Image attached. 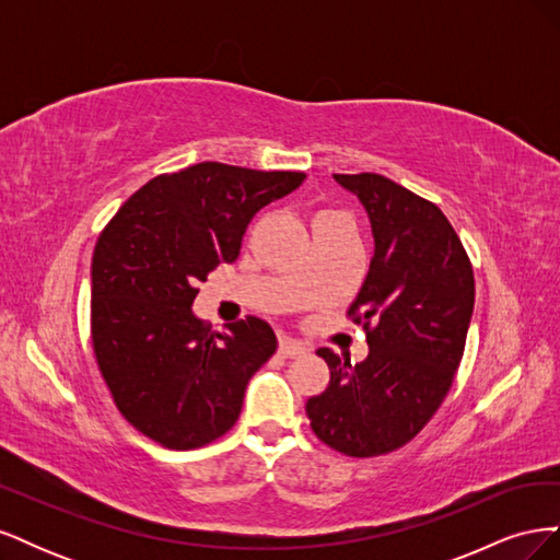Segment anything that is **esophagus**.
<instances>
[{"instance_id":"1","label":"esophagus","mask_w":560,"mask_h":560,"mask_svg":"<svg viewBox=\"0 0 560 560\" xmlns=\"http://www.w3.org/2000/svg\"><path fill=\"white\" fill-rule=\"evenodd\" d=\"M306 352L308 348L301 341H294V338H282L280 341V354H284V358H299V354H306Z\"/></svg>"}]
</instances>
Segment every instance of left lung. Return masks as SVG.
Masks as SVG:
<instances>
[{
    "mask_svg": "<svg viewBox=\"0 0 560 560\" xmlns=\"http://www.w3.org/2000/svg\"><path fill=\"white\" fill-rule=\"evenodd\" d=\"M360 198L374 259L348 315L366 329L364 362L329 348V385L306 401L319 442L350 457L397 451L428 425L460 366L474 311L467 252L434 202L376 173L334 175Z\"/></svg>",
    "mask_w": 560,
    "mask_h": 560,
    "instance_id": "8db88e82",
    "label": "left lung"
}]
</instances>
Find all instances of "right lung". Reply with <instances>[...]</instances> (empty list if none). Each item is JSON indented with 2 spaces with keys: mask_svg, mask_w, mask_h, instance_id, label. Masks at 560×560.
I'll return each instance as SVG.
<instances>
[{
  "mask_svg": "<svg viewBox=\"0 0 560 560\" xmlns=\"http://www.w3.org/2000/svg\"><path fill=\"white\" fill-rule=\"evenodd\" d=\"M303 179L206 161L147 182L100 233L91 264L95 360L116 409L156 444L206 446L238 420L245 387L278 338L252 315L210 331L191 306L198 282L238 259L252 217Z\"/></svg>",
  "mask_w": 560,
  "mask_h": 560,
  "instance_id": "obj_1",
  "label": "right lung"
}]
</instances>
